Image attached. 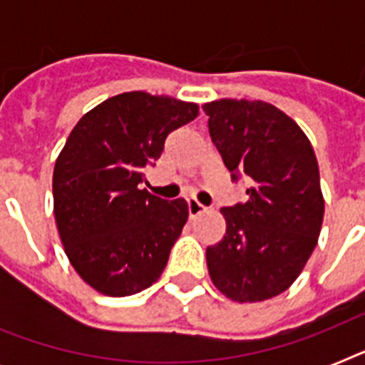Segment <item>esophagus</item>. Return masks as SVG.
Listing matches in <instances>:
<instances>
[{
    "label": "esophagus",
    "mask_w": 365,
    "mask_h": 365,
    "mask_svg": "<svg viewBox=\"0 0 365 365\" xmlns=\"http://www.w3.org/2000/svg\"><path fill=\"white\" fill-rule=\"evenodd\" d=\"M187 212H189V217H197L200 214H205L206 212V206H202L197 199H189L187 200Z\"/></svg>",
    "instance_id": "esophagus-1"
}]
</instances>
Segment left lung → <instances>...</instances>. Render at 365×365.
I'll return each mask as SVG.
<instances>
[{"label": "left lung", "mask_w": 365, "mask_h": 365, "mask_svg": "<svg viewBox=\"0 0 365 365\" xmlns=\"http://www.w3.org/2000/svg\"><path fill=\"white\" fill-rule=\"evenodd\" d=\"M214 145L248 200L222 208L225 235L206 248L214 286L229 299L257 303L295 282L317 248L324 197L314 149L299 125L261 100L202 106Z\"/></svg>", "instance_id": "8db88e82"}]
</instances>
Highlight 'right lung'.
I'll list each match as a JSON object with an SVG mask.
<instances>
[{"mask_svg":"<svg viewBox=\"0 0 365 365\" xmlns=\"http://www.w3.org/2000/svg\"><path fill=\"white\" fill-rule=\"evenodd\" d=\"M197 115L193 102L134 91L93 108L66 140L53 172L54 220L70 263L100 294H138L165 271L187 202L140 183L166 136Z\"/></svg>","mask_w":365,"mask_h":365,"instance_id":"obj_1","label":"right lung"}]
</instances>
